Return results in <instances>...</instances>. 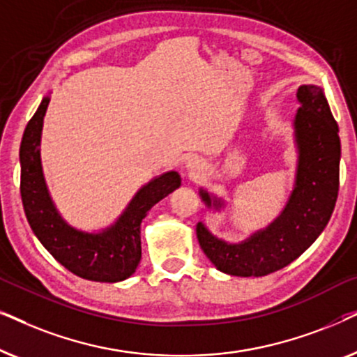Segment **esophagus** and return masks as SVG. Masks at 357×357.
I'll list each match as a JSON object with an SVG mask.
<instances>
[{
  "label": "esophagus",
  "mask_w": 357,
  "mask_h": 357,
  "mask_svg": "<svg viewBox=\"0 0 357 357\" xmlns=\"http://www.w3.org/2000/svg\"><path fill=\"white\" fill-rule=\"evenodd\" d=\"M187 169L192 175H197L199 170H202V165H199L198 160H190V162L187 164Z\"/></svg>",
  "instance_id": "obj_1"
}]
</instances>
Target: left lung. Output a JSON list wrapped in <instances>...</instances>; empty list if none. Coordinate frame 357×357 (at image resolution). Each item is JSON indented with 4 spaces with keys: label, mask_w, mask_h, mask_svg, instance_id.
Returning <instances> with one entry per match:
<instances>
[{
    "label": "left lung",
    "mask_w": 357,
    "mask_h": 357,
    "mask_svg": "<svg viewBox=\"0 0 357 357\" xmlns=\"http://www.w3.org/2000/svg\"><path fill=\"white\" fill-rule=\"evenodd\" d=\"M294 120L297 159L296 183L281 216L241 243L214 237L197 224L199 247L219 271L232 276H266L302 255L320 236L333 213L340 188L341 144L338 123L319 86H301ZM208 208L221 199L199 190Z\"/></svg>",
    "instance_id": "8db88e82"
}]
</instances>
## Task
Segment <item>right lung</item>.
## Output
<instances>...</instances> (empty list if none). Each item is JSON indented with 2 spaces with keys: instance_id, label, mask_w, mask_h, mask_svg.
Masks as SVG:
<instances>
[{
  "instance_id": "right-lung-1",
  "label": "right lung",
  "mask_w": 357,
  "mask_h": 357,
  "mask_svg": "<svg viewBox=\"0 0 357 357\" xmlns=\"http://www.w3.org/2000/svg\"><path fill=\"white\" fill-rule=\"evenodd\" d=\"M50 99L42 104L24 131L21 141V197L33 234L52 257L73 275L89 281L116 282L133 275L141 260V222L149 209L180 187L177 172L162 174L146 183L115 224L99 234L71 227L48 195L40 162V135Z\"/></svg>"
}]
</instances>
